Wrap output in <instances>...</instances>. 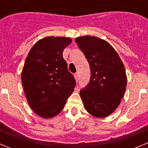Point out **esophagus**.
<instances>
[{
    "label": "esophagus",
    "instance_id": "1",
    "mask_svg": "<svg viewBox=\"0 0 148 148\" xmlns=\"http://www.w3.org/2000/svg\"><path fill=\"white\" fill-rule=\"evenodd\" d=\"M74 77H75L76 82H78V79H79V75H78V73H75V74H74Z\"/></svg>",
    "mask_w": 148,
    "mask_h": 148
}]
</instances>
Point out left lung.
<instances>
[{
    "instance_id": "obj_1",
    "label": "left lung",
    "mask_w": 148,
    "mask_h": 148,
    "mask_svg": "<svg viewBox=\"0 0 148 148\" xmlns=\"http://www.w3.org/2000/svg\"><path fill=\"white\" fill-rule=\"evenodd\" d=\"M90 66V80L80 90L84 108L98 118L118 108L127 86L125 69L118 53L105 40L89 35L75 39Z\"/></svg>"
}]
</instances>
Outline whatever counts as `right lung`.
I'll list each match as a JSON object with an SVG mask.
<instances>
[{"mask_svg":"<svg viewBox=\"0 0 148 148\" xmlns=\"http://www.w3.org/2000/svg\"><path fill=\"white\" fill-rule=\"evenodd\" d=\"M72 40L47 37L30 49L21 73V81L30 108L38 116L49 119L62 110L75 87L63 51Z\"/></svg>","mask_w":148,"mask_h":148,"instance_id":"right-lung-1","label":"right lung"}]
</instances>
